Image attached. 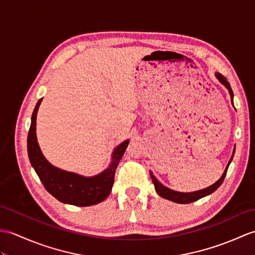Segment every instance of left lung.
Returning <instances> with one entry per match:
<instances>
[{
  "instance_id": "1",
  "label": "left lung",
  "mask_w": 255,
  "mask_h": 255,
  "mask_svg": "<svg viewBox=\"0 0 255 255\" xmlns=\"http://www.w3.org/2000/svg\"><path fill=\"white\" fill-rule=\"evenodd\" d=\"M216 77L218 78V80H220V81L222 82V84L228 89L230 97H232V102H233L234 93H233V90H232V87H230L228 80L226 79V77H224V76H223L222 74H220V73L216 74ZM233 104H234V103H233ZM234 153H235V150H234ZM233 157H234V155L232 156V158H230V161H229V163H228V165H227V167H226V169H225L224 174H223V176L221 177V178L218 179V180L214 183V185H212V186H210V187H208V188H205V189H203V190H199V191H194V192H189V193H183V192L174 191V190H171V189H168V188H166L165 186H163L162 183L159 182V181L155 178L154 175L152 174V171H150L151 179H152L153 183H154V187H155L156 192H157L159 195H161L162 198L167 199V200L171 201V202H175V203H180V204L191 203V202H194V201H198L199 199L203 198V197H206V195H209V194L213 193V192H214V191L216 190V189H217L218 187H220V186L222 185L224 179H225V176H226V174H227V169H228L229 164H230V162L233 161Z\"/></svg>"
}]
</instances>
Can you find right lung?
<instances>
[{"label":"right lung","instance_id":"obj_1","mask_svg":"<svg viewBox=\"0 0 255 255\" xmlns=\"http://www.w3.org/2000/svg\"><path fill=\"white\" fill-rule=\"evenodd\" d=\"M41 101L42 99L38 101L33 110L27 139L28 156L41 182L43 183L46 191H49L53 197L63 203L77 206H90L102 202L111 193L117 165L127 149L129 140L124 141L116 147L110 167L97 176L82 177L56 168L47 162L41 153L35 135V120H37V112Z\"/></svg>","mask_w":255,"mask_h":255}]
</instances>
